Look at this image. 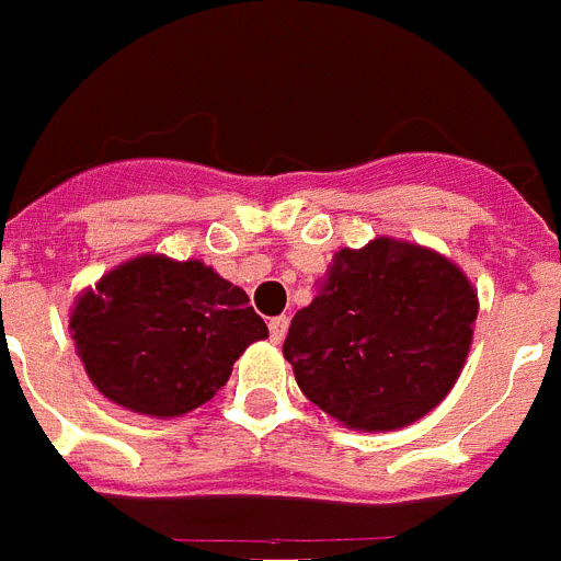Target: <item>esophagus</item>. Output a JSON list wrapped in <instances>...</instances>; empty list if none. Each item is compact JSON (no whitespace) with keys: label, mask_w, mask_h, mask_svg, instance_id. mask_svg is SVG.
Returning <instances> with one entry per match:
<instances>
[{"label":"esophagus","mask_w":561,"mask_h":561,"mask_svg":"<svg viewBox=\"0 0 561 561\" xmlns=\"http://www.w3.org/2000/svg\"><path fill=\"white\" fill-rule=\"evenodd\" d=\"M286 330H289V318H286V314H280V318H272V321H270V337L275 341V344H280V341H284Z\"/></svg>","instance_id":"34e87169"}]
</instances>
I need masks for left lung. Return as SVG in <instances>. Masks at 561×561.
<instances>
[{"mask_svg": "<svg viewBox=\"0 0 561 561\" xmlns=\"http://www.w3.org/2000/svg\"><path fill=\"white\" fill-rule=\"evenodd\" d=\"M479 295L444 254L396 238L341 249L284 341L300 392L367 433L427 415L461 375Z\"/></svg>", "mask_w": 561, "mask_h": 561, "instance_id": "8db88e82", "label": "left lung"}]
</instances>
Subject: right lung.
Here are the masks:
<instances>
[{
	"label": "right lung",
	"mask_w": 561,
	"mask_h": 561,
	"mask_svg": "<svg viewBox=\"0 0 561 561\" xmlns=\"http://www.w3.org/2000/svg\"><path fill=\"white\" fill-rule=\"evenodd\" d=\"M71 337L108 401L140 415L178 419L229 381L249 344L270 335L240 286L201 261L140 254L85 289Z\"/></svg>",
	"instance_id": "1"
}]
</instances>
